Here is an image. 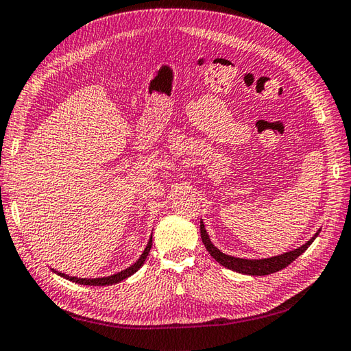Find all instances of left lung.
<instances>
[{
    "label": "left lung",
    "mask_w": 351,
    "mask_h": 351,
    "mask_svg": "<svg viewBox=\"0 0 351 351\" xmlns=\"http://www.w3.org/2000/svg\"><path fill=\"white\" fill-rule=\"evenodd\" d=\"M199 232H202V239H203V244H204L206 250L209 252V254L213 257V259H215L218 263H221L223 267L232 269V271H236V273L247 274V276H268V274L277 273V271L286 268L291 262H294L300 254H303L306 250L309 248L312 242L315 241V238L319 234L321 230H318L302 247L291 250V252H288V253L267 257V259H241V257L228 256V254L223 253L221 250H218L215 245L212 244L209 234H207L206 228H204L203 221H199Z\"/></svg>",
    "instance_id": "obj_1"
}]
</instances>
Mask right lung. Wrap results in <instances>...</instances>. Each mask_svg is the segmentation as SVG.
I'll return each instance as SVG.
<instances>
[{
    "label": "right lung",
    "mask_w": 351,
    "mask_h": 351,
    "mask_svg": "<svg viewBox=\"0 0 351 351\" xmlns=\"http://www.w3.org/2000/svg\"><path fill=\"white\" fill-rule=\"evenodd\" d=\"M152 242H153V234H152V238H149L148 244H147L144 252H142L139 259L136 261V262L133 263V265H130V267L123 269V271H119V273H117V274H112V276H107V277H95V278H86V277H84V278H83V277H73V276H69V274H63V273H60V271H56L54 268H51V271H54V273H56L57 276H60V277H63V278H66V280L78 283V285H88V286H107V285H115V283H119V282L125 280L127 277L133 276V274L136 273V271H138L142 265H144L147 256H148V253H149V250H152V245H153Z\"/></svg>",
    "instance_id": "1"
}]
</instances>
